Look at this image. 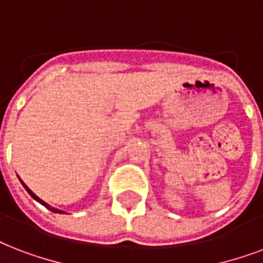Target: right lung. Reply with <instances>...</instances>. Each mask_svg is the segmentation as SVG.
<instances>
[{"label":"right lung","mask_w":263,"mask_h":263,"mask_svg":"<svg viewBox=\"0 0 263 263\" xmlns=\"http://www.w3.org/2000/svg\"><path fill=\"white\" fill-rule=\"evenodd\" d=\"M22 185L25 186V189L27 190V193H29L30 196H31V197H33L34 200H35V201H38V203H40V204H43L44 207H47L48 210H49V211H52V212H56V214H65V211H62V210H58V208H53V207H51V205H49V204H47V203H45V201H43V200H41V198L38 197V196H35V194H34L33 192H31V190H30L29 187H27V186L25 185V183H23V182H22Z\"/></svg>","instance_id":"obj_1"}]
</instances>
